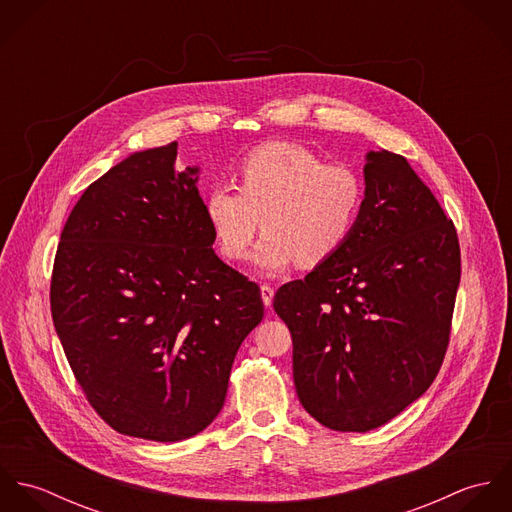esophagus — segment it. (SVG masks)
<instances>
[{"instance_id": "34e87169", "label": "esophagus", "mask_w": 512, "mask_h": 512, "mask_svg": "<svg viewBox=\"0 0 512 512\" xmlns=\"http://www.w3.org/2000/svg\"><path fill=\"white\" fill-rule=\"evenodd\" d=\"M260 292H262V301H264V305H266V307H270V305H272V299H274V288H272V286H268V284H264V286L260 288Z\"/></svg>"}]
</instances>
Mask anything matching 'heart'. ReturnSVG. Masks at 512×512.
I'll list each match as a JSON object with an SVG mask.
<instances>
[{"label": "heart", "mask_w": 512, "mask_h": 512, "mask_svg": "<svg viewBox=\"0 0 512 512\" xmlns=\"http://www.w3.org/2000/svg\"><path fill=\"white\" fill-rule=\"evenodd\" d=\"M238 187L215 185L205 215L228 260H244L258 226L266 232L256 262L278 272L293 260L313 268L353 236L365 205V181L347 163H327L309 147L270 142L236 167Z\"/></svg>", "instance_id": "1"}]
</instances>
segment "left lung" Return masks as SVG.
Here are the masks:
<instances>
[{
	"mask_svg": "<svg viewBox=\"0 0 512 512\" xmlns=\"http://www.w3.org/2000/svg\"><path fill=\"white\" fill-rule=\"evenodd\" d=\"M365 183L349 242L274 295L299 402L337 432L380 428L430 388L461 278L453 220L402 155L370 151Z\"/></svg>",
	"mask_w": 512,
	"mask_h": 512,
	"instance_id": "8db88e82",
	"label": "left lung"
}]
</instances>
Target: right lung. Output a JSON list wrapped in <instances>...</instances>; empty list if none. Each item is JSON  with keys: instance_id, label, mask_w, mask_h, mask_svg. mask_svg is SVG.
<instances>
[{"instance_id": "1", "label": "right lung", "mask_w": 512, "mask_h": 512, "mask_svg": "<svg viewBox=\"0 0 512 512\" xmlns=\"http://www.w3.org/2000/svg\"><path fill=\"white\" fill-rule=\"evenodd\" d=\"M177 142L138 151L86 187L57 246L51 313L88 404L116 432H203L262 321L260 288L226 266Z\"/></svg>"}]
</instances>
